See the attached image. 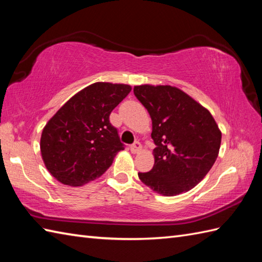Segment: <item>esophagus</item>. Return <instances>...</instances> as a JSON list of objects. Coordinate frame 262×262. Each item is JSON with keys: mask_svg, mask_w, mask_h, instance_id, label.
<instances>
[{"mask_svg": "<svg viewBox=\"0 0 262 262\" xmlns=\"http://www.w3.org/2000/svg\"><path fill=\"white\" fill-rule=\"evenodd\" d=\"M141 148H142L141 143H140V142H138V141H136V142L133 143L132 146H131V152H132V154H138L139 151L141 150Z\"/></svg>", "mask_w": 262, "mask_h": 262, "instance_id": "1", "label": "esophagus"}]
</instances>
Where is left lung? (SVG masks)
<instances>
[{
  "label": "left lung",
  "instance_id": "8db88e82",
  "mask_svg": "<svg viewBox=\"0 0 262 262\" xmlns=\"http://www.w3.org/2000/svg\"><path fill=\"white\" fill-rule=\"evenodd\" d=\"M135 95L152 121L155 165L139 172L156 193L176 196L206 176L216 160L222 132L210 111L178 87L138 85Z\"/></svg>",
  "mask_w": 262,
  "mask_h": 262
}]
</instances>
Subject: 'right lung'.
Here are the masks:
<instances>
[{
    "label": "right lung",
    "mask_w": 262,
    "mask_h": 262,
    "mask_svg": "<svg viewBox=\"0 0 262 262\" xmlns=\"http://www.w3.org/2000/svg\"><path fill=\"white\" fill-rule=\"evenodd\" d=\"M132 87L97 82L85 87L45 125L40 151L52 177L63 185L83 186L101 177L123 150L110 114Z\"/></svg>",
    "instance_id": "add662e5"
}]
</instances>
